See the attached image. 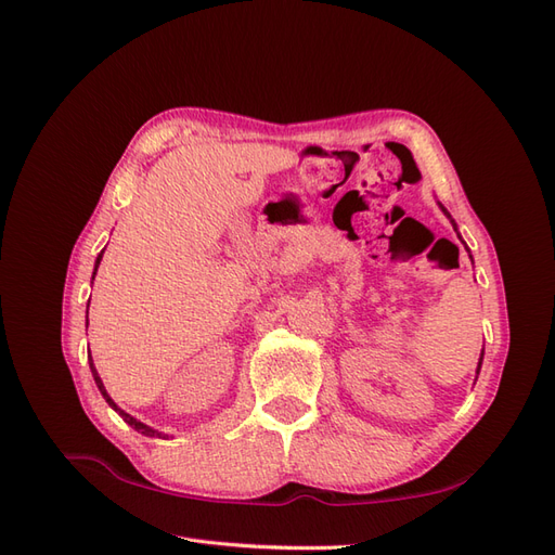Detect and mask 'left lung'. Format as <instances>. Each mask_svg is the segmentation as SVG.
<instances>
[{
  "label": "left lung",
  "mask_w": 555,
  "mask_h": 555,
  "mask_svg": "<svg viewBox=\"0 0 555 555\" xmlns=\"http://www.w3.org/2000/svg\"><path fill=\"white\" fill-rule=\"evenodd\" d=\"M440 208H442V212L451 220V215L447 212V208H444V206H440ZM451 224H453V231H459V229H456V222L451 220ZM459 238H461V236H459ZM461 243H463V238H461ZM463 245H465V243H463ZM465 249H467V247H465ZM467 251H469V249H467ZM469 259H473V255H469ZM481 359H483V349H481ZM481 359H479V363H477V375H479V371H481Z\"/></svg>",
  "instance_id": "left-lung-1"
}]
</instances>
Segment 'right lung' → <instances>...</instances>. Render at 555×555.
<instances>
[{"instance_id": "1", "label": "right lung", "mask_w": 555, "mask_h": 555, "mask_svg": "<svg viewBox=\"0 0 555 555\" xmlns=\"http://www.w3.org/2000/svg\"><path fill=\"white\" fill-rule=\"evenodd\" d=\"M102 257H104V251H102V255H99L96 257V263H94V273H92V280H94V275H96V268H99V261H102ZM88 308H90V300H88ZM90 371H92V377H94V384H96V389L99 391H102V396L106 398V402H108V405L117 412V414H120L122 418H125V424H129L133 430H139L141 435H145V438H166V435L164 433H159V430H155V428H150V426H145V424H141L139 422V418H133L131 414H127L125 410H120V408H117L115 405V402H113V398L108 396V391H106V386H104V382H102V377H99V373H96V367H94V363H90Z\"/></svg>"}]
</instances>
